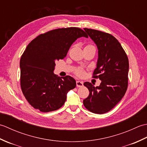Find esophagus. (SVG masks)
Listing matches in <instances>:
<instances>
[{
  "label": "esophagus",
  "instance_id": "esophagus-1",
  "mask_svg": "<svg viewBox=\"0 0 147 147\" xmlns=\"http://www.w3.org/2000/svg\"><path fill=\"white\" fill-rule=\"evenodd\" d=\"M76 86L77 87H82L83 86V82L81 81H77L76 82Z\"/></svg>",
  "mask_w": 147,
  "mask_h": 147
}]
</instances>
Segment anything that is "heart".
Returning a JSON list of instances; mask_svg holds the SVG:
<instances>
[{
	"mask_svg": "<svg viewBox=\"0 0 147 147\" xmlns=\"http://www.w3.org/2000/svg\"><path fill=\"white\" fill-rule=\"evenodd\" d=\"M86 47H93V46H92V45H88V46H86ZM76 73L78 74V75L82 76V75H83V71L82 69H78V70L76 71Z\"/></svg>",
	"mask_w": 147,
	"mask_h": 147,
	"instance_id": "b5f03b06",
	"label": "heart"
}]
</instances>
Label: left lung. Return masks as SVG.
I'll use <instances>...</instances> for the list:
<instances>
[{
    "instance_id": "left-lung-1",
    "label": "left lung",
    "mask_w": 147,
    "mask_h": 147,
    "mask_svg": "<svg viewBox=\"0 0 147 147\" xmlns=\"http://www.w3.org/2000/svg\"><path fill=\"white\" fill-rule=\"evenodd\" d=\"M84 30L97 47L98 60L93 78H98L101 83L95 87L91 83H84L90 93L83 100V104L93 113L104 114L112 110L125 95L128 81V58L121 43L111 34Z\"/></svg>"
}]
</instances>
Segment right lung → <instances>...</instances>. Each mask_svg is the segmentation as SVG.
Listing matches in <instances>:
<instances>
[{"label":"right lung","instance_id":"add662e5","mask_svg":"<svg viewBox=\"0 0 147 147\" xmlns=\"http://www.w3.org/2000/svg\"><path fill=\"white\" fill-rule=\"evenodd\" d=\"M87 37L79 28H59L41 34L27 46L20 60L21 87L29 104L43 112L56 111L66 100L67 93L76 87L70 76L54 73L55 61L63 59L71 45Z\"/></svg>","mask_w":147,"mask_h":147}]
</instances>
